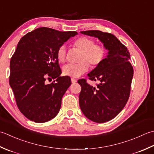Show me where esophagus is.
Wrapping results in <instances>:
<instances>
[{"mask_svg": "<svg viewBox=\"0 0 154 154\" xmlns=\"http://www.w3.org/2000/svg\"><path fill=\"white\" fill-rule=\"evenodd\" d=\"M71 82L72 83H76L77 80L76 79H74V78H71Z\"/></svg>", "mask_w": 154, "mask_h": 154, "instance_id": "1", "label": "esophagus"}]
</instances>
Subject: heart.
Instances as JSON below:
<instances>
[{
	"mask_svg": "<svg viewBox=\"0 0 154 154\" xmlns=\"http://www.w3.org/2000/svg\"><path fill=\"white\" fill-rule=\"evenodd\" d=\"M74 46L79 49L82 53L76 64H66L62 69L63 74L72 78H78L85 74L91 68L98 67L104 60L106 50L104 46L95 44V41L90 38L81 36L75 40ZM66 56V49L64 45L60 46L56 52V57L60 62H64Z\"/></svg>",
	"mask_w": 154,
	"mask_h": 154,
	"instance_id": "heart-1",
	"label": "heart"
}]
</instances>
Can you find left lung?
Segmentation results:
<instances>
[{
	"label": "left lung",
	"instance_id": "8db88e82",
	"mask_svg": "<svg viewBox=\"0 0 154 154\" xmlns=\"http://www.w3.org/2000/svg\"><path fill=\"white\" fill-rule=\"evenodd\" d=\"M103 44L108 51L102 63L88 76L91 80L99 81L93 87L81 79L79 103L82 112L89 120L97 123L111 120L120 113L129 98L134 69L129 60L128 48L114 35L100 30L82 31Z\"/></svg>",
	"mask_w": 154,
	"mask_h": 154
}]
</instances>
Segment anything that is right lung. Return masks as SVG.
Here are the masks:
<instances>
[{"mask_svg":"<svg viewBox=\"0 0 154 154\" xmlns=\"http://www.w3.org/2000/svg\"><path fill=\"white\" fill-rule=\"evenodd\" d=\"M78 33L60 32L41 27L21 38L10 62L9 84L18 109L25 117L37 123L54 118L60 109L62 96L70 86L56 57L60 46ZM56 78L46 85V79Z\"/></svg>","mask_w":154,"mask_h":154,"instance_id":"right-lung-1","label":"right lung"}]
</instances>
